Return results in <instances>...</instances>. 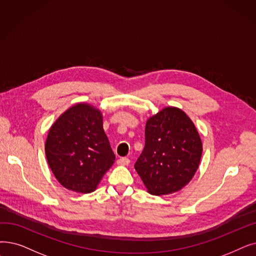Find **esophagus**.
Masks as SVG:
<instances>
[{
	"label": "esophagus",
	"mask_w": 256,
	"mask_h": 256,
	"mask_svg": "<svg viewBox=\"0 0 256 256\" xmlns=\"http://www.w3.org/2000/svg\"><path fill=\"white\" fill-rule=\"evenodd\" d=\"M117 163H118L119 165H128V163H130V159H128V158H126V157H121V158H119V159H118Z\"/></svg>",
	"instance_id": "1"
}]
</instances>
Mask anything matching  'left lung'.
<instances>
[{
    "label": "left lung",
    "mask_w": 256,
    "mask_h": 256,
    "mask_svg": "<svg viewBox=\"0 0 256 256\" xmlns=\"http://www.w3.org/2000/svg\"><path fill=\"white\" fill-rule=\"evenodd\" d=\"M202 150L190 118L179 108H165L146 122V146L135 170L150 194H172L192 179Z\"/></svg>",
    "instance_id": "1"
}]
</instances>
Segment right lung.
<instances>
[{
	"instance_id": "1",
	"label": "right lung",
	"mask_w": 256,
	"mask_h": 256,
	"mask_svg": "<svg viewBox=\"0 0 256 256\" xmlns=\"http://www.w3.org/2000/svg\"><path fill=\"white\" fill-rule=\"evenodd\" d=\"M45 150L58 181L66 190L80 194L95 190L115 162L102 113L86 104L72 106L54 122Z\"/></svg>"
}]
</instances>
